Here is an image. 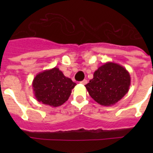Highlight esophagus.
<instances>
[{
	"instance_id": "obj_1",
	"label": "esophagus",
	"mask_w": 153,
	"mask_h": 153,
	"mask_svg": "<svg viewBox=\"0 0 153 153\" xmlns=\"http://www.w3.org/2000/svg\"><path fill=\"white\" fill-rule=\"evenodd\" d=\"M81 84H83V85H85V84H87V80H86V79L83 80L82 81H81Z\"/></svg>"
}]
</instances>
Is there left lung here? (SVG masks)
Segmentation results:
<instances>
[{
    "label": "left lung",
    "instance_id": "1",
    "mask_svg": "<svg viewBox=\"0 0 153 153\" xmlns=\"http://www.w3.org/2000/svg\"><path fill=\"white\" fill-rule=\"evenodd\" d=\"M131 78L126 68L113 62L98 67L85 87L89 95L101 105L112 106L128 92Z\"/></svg>",
    "mask_w": 153,
    "mask_h": 153
}]
</instances>
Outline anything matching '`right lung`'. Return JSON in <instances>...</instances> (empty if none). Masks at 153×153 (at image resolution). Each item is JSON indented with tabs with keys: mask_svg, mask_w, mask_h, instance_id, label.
<instances>
[{
	"mask_svg": "<svg viewBox=\"0 0 153 153\" xmlns=\"http://www.w3.org/2000/svg\"><path fill=\"white\" fill-rule=\"evenodd\" d=\"M75 85V83L57 67L39 72L32 81V89L37 101L52 107L64 104Z\"/></svg>",
	"mask_w": 153,
	"mask_h": 153,
	"instance_id": "right-lung-1",
	"label": "right lung"
}]
</instances>
